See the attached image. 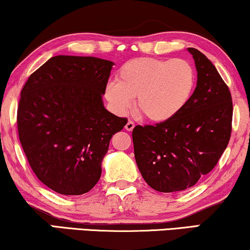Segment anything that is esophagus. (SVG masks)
<instances>
[{"mask_svg": "<svg viewBox=\"0 0 250 250\" xmlns=\"http://www.w3.org/2000/svg\"><path fill=\"white\" fill-rule=\"evenodd\" d=\"M134 126H135L134 123H133L132 121H128L127 124L125 125V129H126V131L131 132V131H133V128H134Z\"/></svg>", "mask_w": 250, "mask_h": 250, "instance_id": "1", "label": "esophagus"}]
</instances>
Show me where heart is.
I'll return each mask as SVG.
<instances>
[{
  "instance_id": "heart-1",
  "label": "heart",
  "mask_w": 250,
  "mask_h": 250,
  "mask_svg": "<svg viewBox=\"0 0 250 250\" xmlns=\"http://www.w3.org/2000/svg\"><path fill=\"white\" fill-rule=\"evenodd\" d=\"M196 85V71L182 59L138 58L123 64L117 83L107 84L104 97L117 114L135 99V110L153 123L170 121L186 108Z\"/></svg>"
}]
</instances>
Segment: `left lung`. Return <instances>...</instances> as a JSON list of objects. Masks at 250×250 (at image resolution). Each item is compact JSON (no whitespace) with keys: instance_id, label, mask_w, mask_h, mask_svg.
I'll list each match as a JSON object with an SVG mask.
<instances>
[{"instance_id":"8db88e82","label":"left lung","mask_w":250,"mask_h":250,"mask_svg":"<svg viewBox=\"0 0 250 250\" xmlns=\"http://www.w3.org/2000/svg\"><path fill=\"white\" fill-rule=\"evenodd\" d=\"M197 86L186 108L170 121L138 125L134 156L148 186L159 192L193 187L216 165L230 141L233 105L228 85L208 58L193 47Z\"/></svg>"}]
</instances>
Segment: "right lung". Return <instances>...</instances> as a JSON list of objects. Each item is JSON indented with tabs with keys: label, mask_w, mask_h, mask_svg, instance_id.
<instances>
[{
	"label": "right lung",
	"mask_w": 250,
	"mask_h": 250,
	"mask_svg": "<svg viewBox=\"0 0 250 250\" xmlns=\"http://www.w3.org/2000/svg\"><path fill=\"white\" fill-rule=\"evenodd\" d=\"M112 64L94 57H52L23 85L20 143L37 179L58 193L80 196L98 183L110 139L127 123L102 101Z\"/></svg>",
	"instance_id": "obj_1"
}]
</instances>
